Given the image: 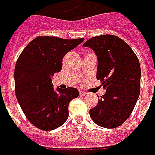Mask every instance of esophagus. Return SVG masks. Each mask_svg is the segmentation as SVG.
I'll use <instances>...</instances> for the list:
<instances>
[{"label":"esophagus","mask_w":155,"mask_h":155,"mask_svg":"<svg viewBox=\"0 0 155 155\" xmlns=\"http://www.w3.org/2000/svg\"><path fill=\"white\" fill-rule=\"evenodd\" d=\"M79 94H80V95H81V96H84V95L86 94V93L84 92V91H80V92H79Z\"/></svg>","instance_id":"obj_1"}]
</instances>
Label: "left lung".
<instances>
[{
	"mask_svg": "<svg viewBox=\"0 0 155 155\" xmlns=\"http://www.w3.org/2000/svg\"><path fill=\"white\" fill-rule=\"evenodd\" d=\"M98 58L97 79L106 89L97 106L89 110L96 124L116 128L130 117L140 92V66L135 52L115 35H100L83 44Z\"/></svg>",
	"mask_w": 155,
	"mask_h": 155,
	"instance_id": "obj_1",
	"label": "left lung"
}]
</instances>
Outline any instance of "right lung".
I'll return each instance as SVG.
<instances>
[{
  "instance_id": "add662e5",
  "label": "right lung",
  "mask_w": 155,
  "mask_h": 155,
  "mask_svg": "<svg viewBox=\"0 0 155 155\" xmlns=\"http://www.w3.org/2000/svg\"><path fill=\"white\" fill-rule=\"evenodd\" d=\"M84 40L39 36L19 55L15 68V95L26 117L40 130H54L68 118L69 104L79 91L71 87L54 89L51 76L61 71L64 56Z\"/></svg>"
}]
</instances>
